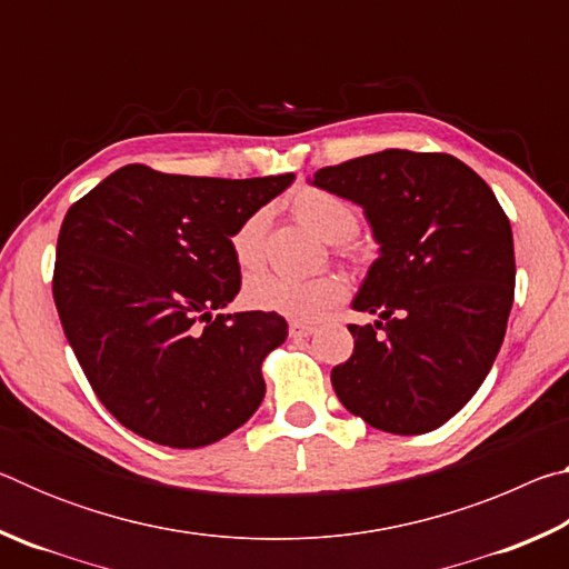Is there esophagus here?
Wrapping results in <instances>:
<instances>
[{"instance_id": "34e87169", "label": "esophagus", "mask_w": 569, "mask_h": 569, "mask_svg": "<svg viewBox=\"0 0 569 569\" xmlns=\"http://www.w3.org/2000/svg\"><path fill=\"white\" fill-rule=\"evenodd\" d=\"M313 331H316V326L301 323V321H293L291 326H288V333H291L293 339H303V336H311Z\"/></svg>"}]
</instances>
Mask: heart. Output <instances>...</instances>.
I'll use <instances>...</instances> for the list:
<instances>
[{"label": "heart", "instance_id": "obj_1", "mask_svg": "<svg viewBox=\"0 0 569 569\" xmlns=\"http://www.w3.org/2000/svg\"><path fill=\"white\" fill-rule=\"evenodd\" d=\"M288 208L311 228L316 236L331 243L351 238L359 228V213L343 198L333 196L321 188H298L288 198ZM263 238H266V210L250 213L230 236V250H233L240 268H256L263 261ZM346 296V283L341 276L321 273L311 278L286 276L263 271L248 278L246 298L250 306L263 311L281 313L293 321H316Z\"/></svg>", "mask_w": 569, "mask_h": 569}]
</instances>
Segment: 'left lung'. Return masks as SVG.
<instances>
[{
	"mask_svg": "<svg viewBox=\"0 0 569 569\" xmlns=\"http://www.w3.org/2000/svg\"><path fill=\"white\" fill-rule=\"evenodd\" d=\"M311 186L363 208L379 258L356 311L336 397L389 435H427L475 397L515 301L512 228L492 188L447 152L381 150L321 168Z\"/></svg>",
	"mask_w": 569,
	"mask_h": 569,
	"instance_id": "8db88e82",
	"label": "left lung"
}]
</instances>
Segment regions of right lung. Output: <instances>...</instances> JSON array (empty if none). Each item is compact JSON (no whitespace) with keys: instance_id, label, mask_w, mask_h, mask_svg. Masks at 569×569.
I'll return each instance as SVG.
<instances>
[{"instance_id":"1","label":"right lung","mask_w":569,"mask_h":569,"mask_svg":"<svg viewBox=\"0 0 569 569\" xmlns=\"http://www.w3.org/2000/svg\"><path fill=\"white\" fill-rule=\"evenodd\" d=\"M293 172L226 180L124 166L77 200L52 293L92 391L122 427L172 449L228 437L261 407L273 311L220 313L240 291L230 236Z\"/></svg>"}]
</instances>
